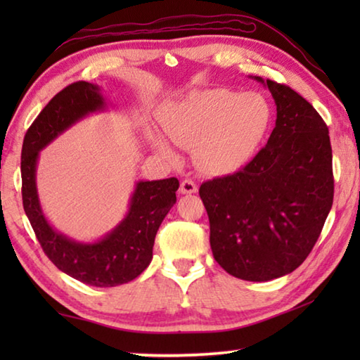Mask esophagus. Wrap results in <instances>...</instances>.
<instances>
[{"label":"esophagus","mask_w":360,"mask_h":360,"mask_svg":"<svg viewBox=\"0 0 360 360\" xmlns=\"http://www.w3.org/2000/svg\"><path fill=\"white\" fill-rule=\"evenodd\" d=\"M198 191V187H197V184H195L193 181H191V179H184L181 182V187H179V192L181 193H195Z\"/></svg>","instance_id":"obj_1"}]
</instances>
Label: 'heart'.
<instances>
[{"label":"heart","mask_w":360,"mask_h":360,"mask_svg":"<svg viewBox=\"0 0 360 360\" xmlns=\"http://www.w3.org/2000/svg\"><path fill=\"white\" fill-rule=\"evenodd\" d=\"M273 109L264 95L229 89L195 90L172 103L163 114V129L176 144L192 148L198 165L210 173H230L257 154L271 127ZM163 157L174 152L165 136L150 133Z\"/></svg>","instance_id":"b5f03b06"}]
</instances>
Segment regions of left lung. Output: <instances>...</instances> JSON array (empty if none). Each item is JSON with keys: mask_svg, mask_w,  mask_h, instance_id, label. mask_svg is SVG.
<instances>
[{"mask_svg": "<svg viewBox=\"0 0 360 360\" xmlns=\"http://www.w3.org/2000/svg\"><path fill=\"white\" fill-rule=\"evenodd\" d=\"M254 79L275 98V129L245 168L203 182L198 193L217 264L245 281H270L300 266L319 238L333 203L332 146L302 95Z\"/></svg>", "mask_w": 360, "mask_h": 360, "instance_id": "1", "label": "left lung"}]
</instances>
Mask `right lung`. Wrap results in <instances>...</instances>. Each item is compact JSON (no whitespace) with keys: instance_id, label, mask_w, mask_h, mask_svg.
<instances>
[{"instance_id":"1","label":"right lung","mask_w":360,"mask_h":360,"mask_svg":"<svg viewBox=\"0 0 360 360\" xmlns=\"http://www.w3.org/2000/svg\"><path fill=\"white\" fill-rule=\"evenodd\" d=\"M98 85L85 81L70 84L47 103L30 127L22 146L23 210L42 251L58 270L95 288H114L135 279L152 260L157 230L176 203L179 181H139L129 214L105 238L77 243L51 227L42 214L36 191L39 150L85 115L105 109Z\"/></svg>"}]
</instances>
